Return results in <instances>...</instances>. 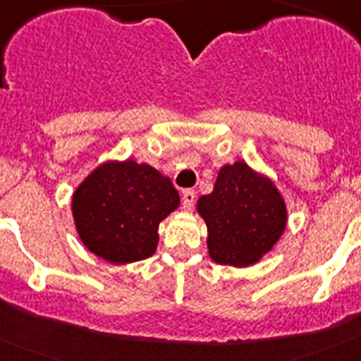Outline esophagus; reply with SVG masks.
Masks as SVG:
<instances>
[{
    "mask_svg": "<svg viewBox=\"0 0 361 361\" xmlns=\"http://www.w3.org/2000/svg\"><path fill=\"white\" fill-rule=\"evenodd\" d=\"M195 204V191L193 190H184L183 191V206L184 209H191Z\"/></svg>",
    "mask_w": 361,
    "mask_h": 361,
    "instance_id": "1",
    "label": "esophagus"
}]
</instances>
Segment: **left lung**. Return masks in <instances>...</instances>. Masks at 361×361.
<instances>
[{
	"label": "left lung",
	"instance_id": "1",
	"mask_svg": "<svg viewBox=\"0 0 361 361\" xmlns=\"http://www.w3.org/2000/svg\"><path fill=\"white\" fill-rule=\"evenodd\" d=\"M208 226V251L216 264L253 266L280 240L288 208L273 180L244 161L220 168L209 195L197 200Z\"/></svg>",
	"mask_w": 361,
	"mask_h": 361
}]
</instances>
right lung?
Segmentation results:
<instances>
[{"label": "right lung", "mask_w": 361, "mask_h": 361, "mask_svg": "<svg viewBox=\"0 0 361 361\" xmlns=\"http://www.w3.org/2000/svg\"><path fill=\"white\" fill-rule=\"evenodd\" d=\"M170 177L126 159L99 164L72 195L79 238L99 258L130 264L157 250L159 224L178 208Z\"/></svg>", "instance_id": "add662e5"}]
</instances>
